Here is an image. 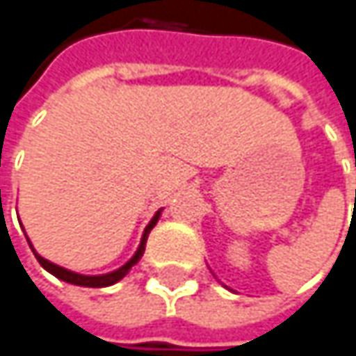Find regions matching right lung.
Segmentation results:
<instances>
[{
	"mask_svg": "<svg viewBox=\"0 0 356 356\" xmlns=\"http://www.w3.org/2000/svg\"><path fill=\"white\" fill-rule=\"evenodd\" d=\"M159 216H161V212H156L154 214V218L148 222V227H146V231H144V235H142V243H140V248L138 251L134 253V257L125 264V266H121L119 270H115V272H108V274H101V276H82V274H76V272H70V270H65V268H61V266H55V264H51L49 259H44V257H40L38 253H36L35 249V255L36 259H38V264L47 270V272H51L53 276H57L59 280H63V282H70V284H78V286H90V289H101V286H111V284H115L117 280H121L127 272H129V268L134 266V264H138L140 261V257L144 255V249H146V239H148V235H150V231L154 229V225L159 222ZM29 245H31V241H29ZM33 248V245H31Z\"/></svg>",
	"mask_w": 356,
	"mask_h": 356,
	"instance_id": "right-lung-1",
	"label": "right lung"
}]
</instances>
